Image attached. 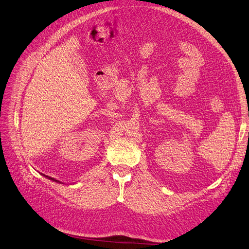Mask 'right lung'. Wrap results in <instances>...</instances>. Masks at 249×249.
Masks as SVG:
<instances>
[{
    "mask_svg": "<svg viewBox=\"0 0 249 249\" xmlns=\"http://www.w3.org/2000/svg\"><path fill=\"white\" fill-rule=\"evenodd\" d=\"M47 178H49V179H50V180H53V181H55V182H58V181H56V180H54V179H53V178H50V177H47Z\"/></svg>",
    "mask_w": 249,
    "mask_h": 249,
    "instance_id": "obj_1",
    "label": "right lung"
}]
</instances>
